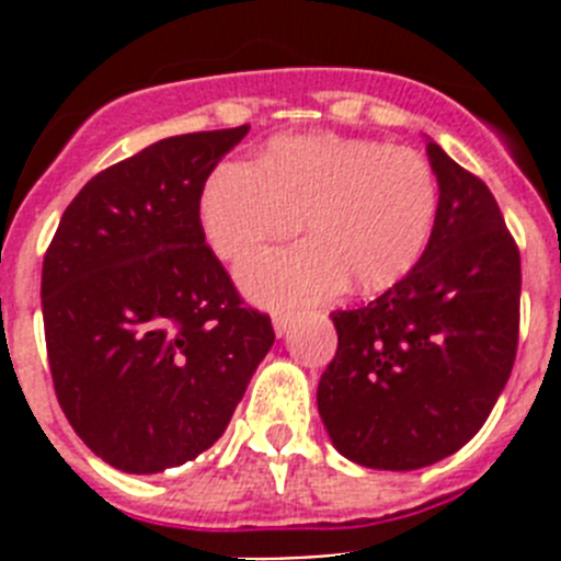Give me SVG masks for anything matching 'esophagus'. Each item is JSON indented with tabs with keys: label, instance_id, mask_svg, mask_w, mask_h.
Segmentation results:
<instances>
[{
	"label": "esophagus",
	"instance_id": "34e87169",
	"mask_svg": "<svg viewBox=\"0 0 561 561\" xmlns=\"http://www.w3.org/2000/svg\"><path fill=\"white\" fill-rule=\"evenodd\" d=\"M291 323H295V314H291V311H275V317H272V325H275L277 336L289 334Z\"/></svg>",
	"mask_w": 561,
	"mask_h": 561
}]
</instances>
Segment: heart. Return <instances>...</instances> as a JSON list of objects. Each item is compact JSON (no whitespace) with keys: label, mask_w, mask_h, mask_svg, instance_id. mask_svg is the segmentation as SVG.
Instances as JSON below:
<instances>
[{"label":"heart","mask_w":561,"mask_h":561,"mask_svg":"<svg viewBox=\"0 0 561 561\" xmlns=\"http://www.w3.org/2000/svg\"><path fill=\"white\" fill-rule=\"evenodd\" d=\"M438 216V180L419 151L340 134L277 137L257 165L225 162L202 193V225L227 261L289 238L306 244L250 257L238 277L266 304L314 300L351 284L379 291L424 255Z\"/></svg>","instance_id":"heart-1"}]
</instances>
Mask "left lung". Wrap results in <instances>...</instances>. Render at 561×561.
Masks as SVG:
<instances>
[{
  "instance_id": "1",
  "label": "left lung",
  "mask_w": 561,
  "mask_h": 561,
  "mask_svg": "<svg viewBox=\"0 0 561 561\" xmlns=\"http://www.w3.org/2000/svg\"><path fill=\"white\" fill-rule=\"evenodd\" d=\"M438 216L419 264L362 309L334 311L317 408L336 453L410 472L483 427L514 368L519 250L492 191L427 142Z\"/></svg>"
}]
</instances>
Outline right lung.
Wrapping results in <instances>:
<instances>
[{"instance_id":"obj_1","label":"right lung","mask_w":561,"mask_h":561,"mask_svg":"<svg viewBox=\"0 0 561 561\" xmlns=\"http://www.w3.org/2000/svg\"><path fill=\"white\" fill-rule=\"evenodd\" d=\"M247 131L180 134L106 168L47 247L42 311L58 404L114 469L165 472L210 449L275 342L199 219L207 176Z\"/></svg>"}]
</instances>
